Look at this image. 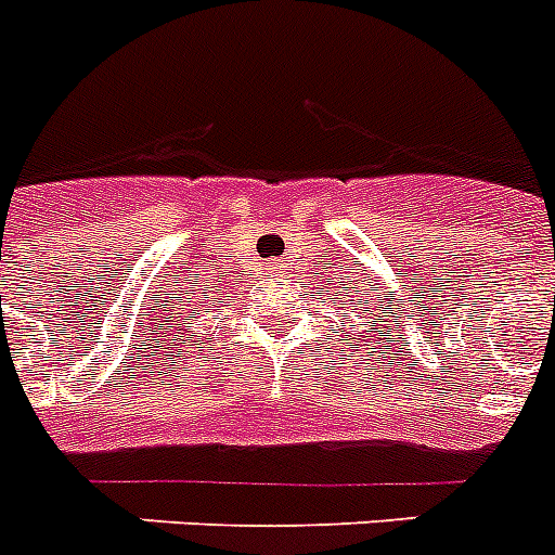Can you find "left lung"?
<instances>
[{
    "instance_id": "obj_1",
    "label": "left lung",
    "mask_w": 555,
    "mask_h": 555,
    "mask_svg": "<svg viewBox=\"0 0 555 555\" xmlns=\"http://www.w3.org/2000/svg\"><path fill=\"white\" fill-rule=\"evenodd\" d=\"M351 305H363V312H360V335H363L365 332V340H371V335H374V332H377V335H383V337H388V330H385V321H391L393 318V312L391 317L387 315L388 311H391V305L385 307L383 305V298H377V307H369V301H363V298H349ZM337 310H346L344 315H351V310H360V307H340L337 305ZM385 311L386 315L383 317L382 312ZM360 346V344H358Z\"/></svg>"
}]
</instances>
